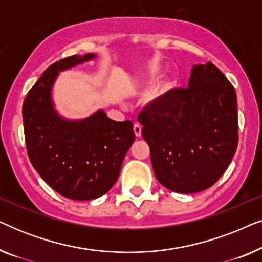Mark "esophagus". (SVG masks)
<instances>
[{
	"instance_id": "34e87169",
	"label": "esophagus",
	"mask_w": 262,
	"mask_h": 262,
	"mask_svg": "<svg viewBox=\"0 0 262 262\" xmlns=\"http://www.w3.org/2000/svg\"><path fill=\"white\" fill-rule=\"evenodd\" d=\"M134 131H135L136 137H141V136H142V126H141V125L135 124L134 125Z\"/></svg>"
}]
</instances>
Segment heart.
Wrapping results in <instances>:
<instances>
[{"label":"heart","instance_id":"obj_1","mask_svg":"<svg viewBox=\"0 0 262 262\" xmlns=\"http://www.w3.org/2000/svg\"><path fill=\"white\" fill-rule=\"evenodd\" d=\"M171 85H173V83H171L170 81L166 82V83H164V84L162 85V88H161L160 91L157 92L156 94L152 96L151 100H150V101H151V103H154V105H156V103H159L160 100L162 99V96L167 93V91H169V89L171 88Z\"/></svg>","mask_w":262,"mask_h":262}]
</instances>
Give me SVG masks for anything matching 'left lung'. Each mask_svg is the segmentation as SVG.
I'll return each instance as SVG.
<instances>
[{
	"label": "left lung",
	"mask_w": 262,
	"mask_h": 262,
	"mask_svg": "<svg viewBox=\"0 0 262 262\" xmlns=\"http://www.w3.org/2000/svg\"><path fill=\"white\" fill-rule=\"evenodd\" d=\"M154 173L170 191L191 194L220 179L237 149V98L211 62L193 66L187 88L174 89L138 116Z\"/></svg>",
	"instance_id": "left-lung-1"
}]
</instances>
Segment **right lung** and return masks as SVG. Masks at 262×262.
Wrapping results in <instances>:
<instances>
[{"label":"right lung","mask_w":262,"mask_h":262,"mask_svg":"<svg viewBox=\"0 0 262 262\" xmlns=\"http://www.w3.org/2000/svg\"><path fill=\"white\" fill-rule=\"evenodd\" d=\"M94 58L95 53H87L53 63L31 88L23 106L32 166L50 187L73 200L96 199L108 192L135 142L131 120H112L103 110L84 119H67L56 110L52 88L60 71Z\"/></svg>","instance_id":"right-lung-1"}]
</instances>
